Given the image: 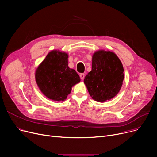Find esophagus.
<instances>
[{
	"instance_id": "obj_1",
	"label": "esophagus",
	"mask_w": 157,
	"mask_h": 157,
	"mask_svg": "<svg viewBox=\"0 0 157 157\" xmlns=\"http://www.w3.org/2000/svg\"><path fill=\"white\" fill-rule=\"evenodd\" d=\"M79 76H80V78H81L82 80H83V79H84V78H85V74H83V73L80 74Z\"/></svg>"
}]
</instances>
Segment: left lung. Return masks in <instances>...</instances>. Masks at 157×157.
Listing matches in <instances>:
<instances>
[{
  "label": "left lung",
  "instance_id": "left-lung-1",
  "mask_svg": "<svg viewBox=\"0 0 157 157\" xmlns=\"http://www.w3.org/2000/svg\"><path fill=\"white\" fill-rule=\"evenodd\" d=\"M123 79V67L118 56L99 49L92 55V71L86 74L84 83L94 100L104 102L119 93Z\"/></svg>",
  "mask_w": 157,
  "mask_h": 157
}]
</instances>
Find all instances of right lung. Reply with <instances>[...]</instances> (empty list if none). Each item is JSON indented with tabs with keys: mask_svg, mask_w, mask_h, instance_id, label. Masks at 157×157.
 <instances>
[{
	"mask_svg": "<svg viewBox=\"0 0 157 157\" xmlns=\"http://www.w3.org/2000/svg\"><path fill=\"white\" fill-rule=\"evenodd\" d=\"M68 57L64 52L52 50L36 71L35 78L39 90L52 101H64L72 88L81 81L76 71L69 67Z\"/></svg>",
	"mask_w": 157,
	"mask_h": 157,
	"instance_id": "add662e5",
	"label": "right lung"
}]
</instances>
